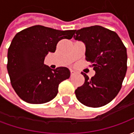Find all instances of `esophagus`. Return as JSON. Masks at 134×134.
I'll return each instance as SVG.
<instances>
[{
    "mask_svg": "<svg viewBox=\"0 0 134 134\" xmlns=\"http://www.w3.org/2000/svg\"><path fill=\"white\" fill-rule=\"evenodd\" d=\"M70 74H71V75H75L76 72L74 70H70Z\"/></svg>",
    "mask_w": 134,
    "mask_h": 134,
    "instance_id": "obj_1",
    "label": "esophagus"
}]
</instances>
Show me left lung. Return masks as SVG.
<instances>
[{
    "label": "left lung",
    "mask_w": 134,
    "mask_h": 134,
    "mask_svg": "<svg viewBox=\"0 0 134 134\" xmlns=\"http://www.w3.org/2000/svg\"><path fill=\"white\" fill-rule=\"evenodd\" d=\"M76 40L85 44V59L90 62L96 75L89 78L82 72L85 82L75 90L82 104L91 108L106 105L122 87L127 70L126 48L115 31L100 26L75 30Z\"/></svg>",
    "instance_id": "obj_1"
}]
</instances>
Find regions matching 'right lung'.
Here are the masks:
<instances>
[{"mask_svg":"<svg viewBox=\"0 0 134 134\" xmlns=\"http://www.w3.org/2000/svg\"><path fill=\"white\" fill-rule=\"evenodd\" d=\"M74 34L75 30L59 31L40 25L16 34L8 51L7 70L20 98L42 104L55 98L59 85L70 77V72L64 67L52 70L44 64V58L55 52L60 40L71 39Z\"/></svg>","mask_w":134,"mask_h":134,"instance_id":"right-lung-1","label":"right lung"}]
</instances>
